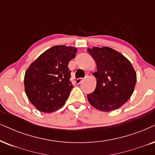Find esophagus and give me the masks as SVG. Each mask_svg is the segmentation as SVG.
<instances>
[{
    "label": "esophagus",
    "instance_id": "1",
    "mask_svg": "<svg viewBox=\"0 0 155 155\" xmlns=\"http://www.w3.org/2000/svg\"><path fill=\"white\" fill-rule=\"evenodd\" d=\"M82 81H83V79H82V78H79V79H76L75 83H76V84H79L80 83H81V82Z\"/></svg>",
    "mask_w": 155,
    "mask_h": 155
}]
</instances>
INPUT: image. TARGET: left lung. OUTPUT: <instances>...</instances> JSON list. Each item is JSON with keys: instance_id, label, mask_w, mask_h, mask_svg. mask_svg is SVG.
I'll return each mask as SVG.
<instances>
[{"instance_id": "left-lung-1", "label": "left lung", "mask_w": 155, "mask_h": 155, "mask_svg": "<svg viewBox=\"0 0 155 155\" xmlns=\"http://www.w3.org/2000/svg\"><path fill=\"white\" fill-rule=\"evenodd\" d=\"M88 52L97 64L94 73L97 87L87 95L92 107L102 111L119 109L128 101L134 91L137 74L130 61L109 47H94Z\"/></svg>"}]
</instances>
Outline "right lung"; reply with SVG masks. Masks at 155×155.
Returning <instances> with one entry per match:
<instances>
[{
  "label": "right lung",
  "instance_id": "obj_1",
  "mask_svg": "<svg viewBox=\"0 0 155 155\" xmlns=\"http://www.w3.org/2000/svg\"><path fill=\"white\" fill-rule=\"evenodd\" d=\"M77 48L55 46L41 54L25 71V91L38 111L51 113L62 107L73 89L68 63Z\"/></svg>",
  "mask_w": 155,
  "mask_h": 155
}]
</instances>
